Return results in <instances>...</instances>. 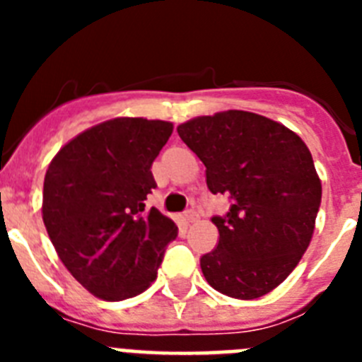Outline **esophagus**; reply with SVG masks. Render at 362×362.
I'll return each instance as SVG.
<instances>
[{
  "label": "esophagus",
  "instance_id": "esophagus-1",
  "mask_svg": "<svg viewBox=\"0 0 362 362\" xmlns=\"http://www.w3.org/2000/svg\"><path fill=\"white\" fill-rule=\"evenodd\" d=\"M183 217H185V221H187V223H194V221L197 219V212H196V210H187Z\"/></svg>",
  "mask_w": 362,
  "mask_h": 362
}]
</instances>
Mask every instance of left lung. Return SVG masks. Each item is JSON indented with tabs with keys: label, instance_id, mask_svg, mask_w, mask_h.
<instances>
[{
	"label": "left lung",
	"instance_id": "8db88e82",
	"mask_svg": "<svg viewBox=\"0 0 362 362\" xmlns=\"http://www.w3.org/2000/svg\"><path fill=\"white\" fill-rule=\"evenodd\" d=\"M206 166V187L230 210L214 216L217 248L201 257L212 288L257 299L279 286L306 252L321 206L312 153L281 123L243 110L219 112L177 127Z\"/></svg>",
	"mask_w": 362,
	"mask_h": 362
}]
</instances>
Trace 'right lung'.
Returning <instances> with one entry per match:
<instances>
[{"mask_svg":"<svg viewBox=\"0 0 362 362\" xmlns=\"http://www.w3.org/2000/svg\"><path fill=\"white\" fill-rule=\"evenodd\" d=\"M172 134L168 121L117 117L66 143L43 183V223L57 255L95 297L121 300L158 277L177 226L145 210L152 163Z\"/></svg>","mask_w":362,"mask_h":362,"instance_id":"obj_1","label":"right lung"}]
</instances>
